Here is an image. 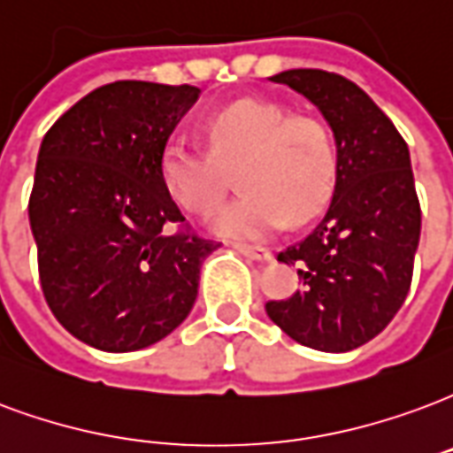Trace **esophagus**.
<instances>
[{
  "mask_svg": "<svg viewBox=\"0 0 453 453\" xmlns=\"http://www.w3.org/2000/svg\"><path fill=\"white\" fill-rule=\"evenodd\" d=\"M237 252L244 254V257H250L254 261H271V252L266 247H254V244H242V242H235L233 244Z\"/></svg>",
  "mask_w": 453,
  "mask_h": 453,
  "instance_id": "obj_1",
  "label": "esophagus"
}]
</instances>
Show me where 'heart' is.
<instances>
[{"instance_id":"b5f03b06","label":"heart","mask_w":453,"mask_h":453,"mask_svg":"<svg viewBox=\"0 0 453 453\" xmlns=\"http://www.w3.org/2000/svg\"><path fill=\"white\" fill-rule=\"evenodd\" d=\"M209 150L187 142L163 149L160 175L170 196L194 216L206 218L220 206L230 187V170L240 167V196L218 211L220 235L259 240L286 226L310 220L329 201L336 153L329 129L310 115H288L273 100L242 98L206 119Z\"/></svg>"}]
</instances>
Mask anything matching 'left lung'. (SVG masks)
<instances>
[{"instance_id": "1", "label": "left lung", "mask_w": 453, "mask_h": 453, "mask_svg": "<svg viewBox=\"0 0 453 453\" xmlns=\"http://www.w3.org/2000/svg\"><path fill=\"white\" fill-rule=\"evenodd\" d=\"M319 107L336 139V184L310 235L278 254L297 266L300 290L266 314L314 350L346 353L384 331L413 280L420 201L403 136L346 76L290 69L271 76Z\"/></svg>"}]
</instances>
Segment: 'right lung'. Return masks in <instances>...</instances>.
Returning <instances> with one entry per match:
<instances>
[{
	"label": "right lung",
	"mask_w": 453,
	"mask_h": 453,
	"mask_svg": "<svg viewBox=\"0 0 453 453\" xmlns=\"http://www.w3.org/2000/svg\"><path fill=\"white\" fill-rule=\"evenodd\" d=\"M199 93L107 83L40 143L28 201L40 286L57 321L98 350L129 353L175 331L196 300L201 261L220 244L184 223L160 175L167 139Z\"/></svg>",
	"instance_id": "obj_1"
}]
</instances>
